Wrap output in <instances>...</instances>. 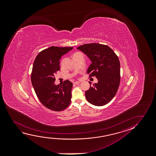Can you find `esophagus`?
I'll return each mask as SVG.
<instances>
[{"label":"esophagus","instance_id":"esophagus-1","mask_svg":"<svg viewBox=\"0 0 156 156\" xmlns=\"http://www.w3.org/2000/svg\"><path fill=\"white\" fill-rule=\"evenodd\" d=\"M80 83V82L79 81H75L73 83V85H78Z\"/></svg>","mask_w":156,"mask_h":156}]
</instances>
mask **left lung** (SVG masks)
<instances>
[{
  "label": "left lung",
  "instance_id": "obj_1",
  "mask_svg": "<svg viewBox=\"0 0 156 156\" xmlns=\"http://www.w3.org/2000/svg\"><path fill=\"white\" fill-rule=\"evenodd\" d=\"M77 49L92 62L87 71L89 77L95 76L98 80L86 91V98L96 106L107 105L115 96L119 86L120 64L117 55L108 46L97 43L81 45Z\"/></svg>",
  "mask_w": 156,
  "mask_h": 156
}]
</instances>
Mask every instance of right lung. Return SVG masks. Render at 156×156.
I'll return each instance as SVG.
<instances>
[{
	"instance_id": "1",
	"label": "right lung",
	"mask_w": 156,
	"mask_h": 156,
	"mask_svg": "<svg viewBox=\"0 0 156 156\" xmlns=\"http://www.w3.org/2000/svg\"><path fill=\"white\" fill-rule=\"evenodd\" d=\"M73 47L51 46L37 55L33 64L31 80L41 102L48 109L61 111L67 108L71 98L73 83L66 80L62 85L54 83V75L60 70V60Z\"/></svg>"
}]
</instances>
